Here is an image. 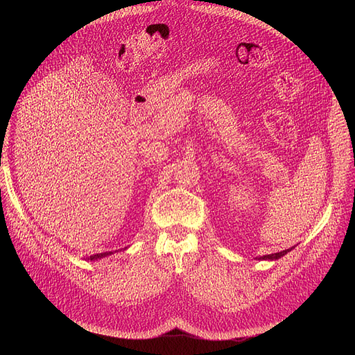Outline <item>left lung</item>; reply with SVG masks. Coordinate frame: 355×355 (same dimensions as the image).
<instances>
[{
	"label": "left lung",
	"mask_w": 355,
	"mask_h": 355,
	"mask_svg": "<svg viewBox=\"0 0 355 355\" xmlns=\"http://www.w3.org/2000/svg\"><path fill=\"white\" fill-rule=\"evenodd\" d=\"M288 251H291V248H286V250H284V251H279V252H274V254H267V256H263L261 259L263 260H277V259H281L282 256H285ZM260 259V260H261Z\"/></svg>",
	"instance_id": "left-lung-1"
}]
</instances>
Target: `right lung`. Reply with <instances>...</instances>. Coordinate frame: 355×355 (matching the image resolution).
Here are the masks:
<instances>
[{
    "mask_svg": "<svg viewBox=\"0 0 355 355\" xmlns=\"http://www.w3.org/2000/svg\"><path fill=\"white\" fill-rule=\"evenodd\" d=\"M110 254H112V252L110 251V252H101V254H95V256H91L89 257V260H96V259H101V257H105V256H110Z\"/></svg>",
    "mask_w": 355,
    "mask_h": 355,
    "instance_id": "right-lung-1",
    "label": "right lung"
}]
</instances>
